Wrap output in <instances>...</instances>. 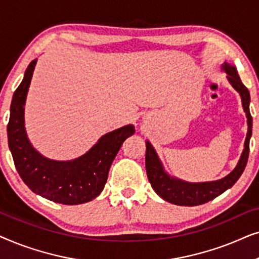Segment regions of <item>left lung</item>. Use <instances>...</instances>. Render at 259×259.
I'll return each instance as SVG.
<instances>
[{
    "label": "left lung",
    "instance_id": "left-lung-1",
    "mask_svg": "<svg viewBox=\"0 0 259 259\" xmlns=\"http://www.w3.org/2000/svg\"><path fill=\"white\" fill-rule=\"evenodd\" d=\"M222 70L228 74L226 77H228L230 84L239 93L240 99H242L243 109L246 114L247 133L242 155H240L236 167L224 178L213 180V182L190 183L169 176L165 171L160 158L155 152L154 147L152 146L150 141L146 140L145 164H146L147 178L150 180L152 189L155 191V193L164 200L168 201V203L180 205V206H196V205L207 203V201L221 196L223 192H225L226 190L235 185V183L239 179L244 168H245L247 158H249L250 138L251 134H252V116L250 114L249 108L250 93L247 88L243 84L235 66H232L231 63L224 62L222 65Z\"/></svg>",
    "mask_w": 259,
    "mask_h": 259
}]
</instances>
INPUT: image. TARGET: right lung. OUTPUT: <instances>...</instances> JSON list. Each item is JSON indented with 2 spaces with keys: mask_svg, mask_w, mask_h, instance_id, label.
I'll list each match as a JSON object with an SVG mask.
<instances>
[{
  "mask_svg": "<svg viewBox=\"0 0 259 259\" xmlns=\"http://www.w3.org/2000/svg\"><path fill=\"white\" fill-rule=\"evenodd\" d=\"M36 62L35 59L29 63L10 105L7 132L14 164L24 184L38 196L65 205L87 203L102 192L115 155L136 130L126 125L106 133L86 153L72 160L42 155L31 145L24 127V105Z\"/></svg>",
  "mask_w": 259,
  "mask_h": 259,
  "instance_id": "add662e5",
  "label": "right lung"
}]
</instances>
